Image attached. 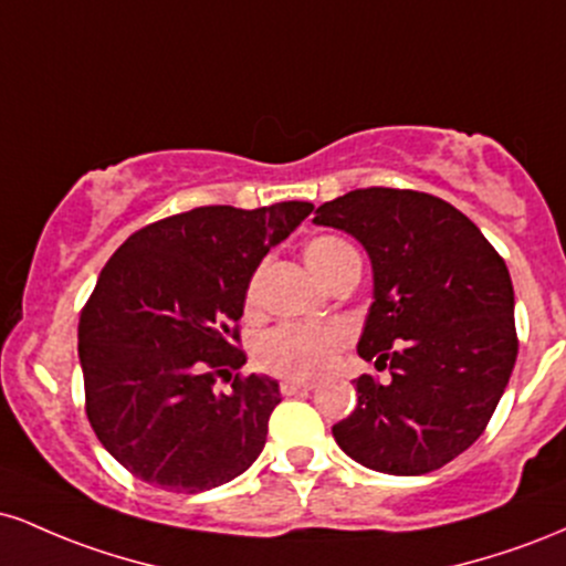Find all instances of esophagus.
<instances>
[{"label": "esophagus", "instance_id": "1", "mask_svg": "<svg viewBox=\"0 0 566 566\" xmlns=\"http://www.w3.org/2000/svg\"><path fill=\"white\" fill-rule=\"evenodd\" d=\"M284 396H295V394H308L314 388V382H305V380H282L279 382Z\"/></svg>", "mask_w": 566, "mask_h": 566}]
</instances>
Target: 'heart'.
Returning <instances> with one entry per match:
<instances>
[{
  "label": "heart",
  "instance_id": "1",
  "mask_svg": "<svg viewBox=\"0 0 566 566\" xmlns=\"http://www.w3.org/2000/svg\"><path fill=\"white\" fill-rule=\"evenodd\" d=\"M350 247L343 239L316 237L305 244L303 258L319 282L335 269ZM247 305H255V282L247 290ZM348 333L337 324H282L265 333L255 346V359L265 373L287 380H314L335 365Z\"/></svg>",
  "mask_w": 566,
  "mask_h": 566
}]
</instances>
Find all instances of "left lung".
Listing matches in <instances>:
<instances>
[{
  "mask_svg": "<svg viewBox=\"0 0 566 566\" xmlns=\"http://www.w3.org/2000/svg\"><path fill=\"white\" fill-rule=\"evenodd\" d=\"M373 263L361 359L391 369L354 380L359 405L333 426L348 458L394 476L450 463L482 437L516 365L513 284L503 258L450 201L359 188L316 210Z\"/></svg>",
  "mask_w": 566,
  "mask_h": 566,
  "instance_id": "1",
  "label": "left lung"
}]
</instances>
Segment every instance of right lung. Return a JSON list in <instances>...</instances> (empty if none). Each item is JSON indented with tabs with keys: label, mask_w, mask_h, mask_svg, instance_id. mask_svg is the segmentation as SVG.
Returning a JSON list of instances; mask_svg holds the SVG:
<instances>
[{
	"label": "right lung",
	"mask_w": 566,
	"mask_h": 566,
	"mask_svg": "<svg viewBox=\"0 0 566 566\" xmlns=\"http://www.w3.org/2000/svg\"><path fill=\"white\" fill-rule=\"evenodd\" d=\"M311 210L197 207L135 231L101 271L80 316L87 418L143 482L193 495L263 452L279 382L237 375L218 394L216 380L247 361L237 324L252 274Z\"/></svg>",
	"instance_id": "1"
}]
</instances>
